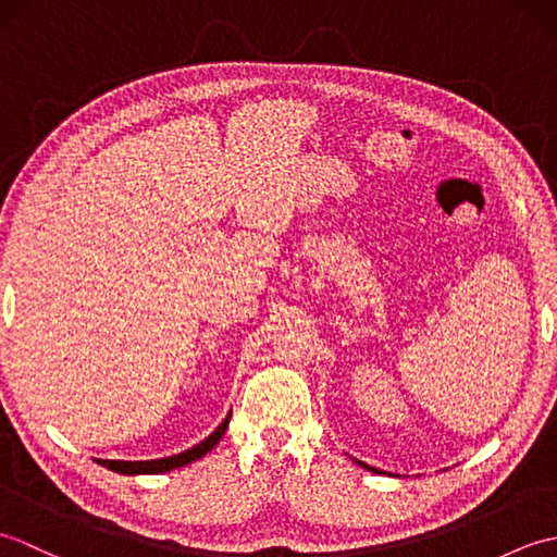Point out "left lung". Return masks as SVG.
<instances>
[{
	"mask_svg": "<svg viewBox=\"0 0 557 557\" xmlns=\"http://www.w3.org/2000/svg\"><path fill=\"white\" fill-rule=\"evenodd\" d=\"M359 465H363V461H359ZM363 467H366V465H363ZM369 469H371V467H369Z\"/></svg>",
	"mask_w": 557,
	"mask_h": 557,
	"instance_id": "left-lung-1",
	"label": "left lung"
}]
</instances>
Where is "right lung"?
Segmentation results:
<instances>
[{
    "instance_id": "obj_1",
    "label": "right lung",
    "mask_w": 557,
    "mask_h": 557,
    "mask_svg": "<svg viewBox=\"0 0 557 557\" xmlns=\"http://www.w3.org/2000/svg\"><path fill=\"white\" fill-rule=\"evenodd\" d=\"M230 417H232V411L227 413V419H224L218 425V429L206 437L203 443L194 445L191 449H186V453L172 455V457H162V459H148V461H124V459H98V461H100L102 467L116 471V474H128V476H134V474H164V471H172L176 467L191 465V461L208 455L210 449L220 443V437L224 435V431H227Z\"/></svg>"
}]
</instances>
